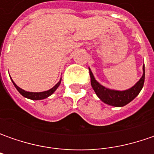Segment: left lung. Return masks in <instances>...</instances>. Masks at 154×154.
<instances>
[{"mask_svg":"<svg viewBox=\"0 0 154 154\" xmlns=\"http://www.w3.org/2000/svg\"><path fill=\"white\" fill-rule=\"evenodd\" d=\"M90 72V77H91V85L101 101L104 103H107L111 106L115 107H122L128 103H130L134 98H136V96L141 91L144 81H145V66L143 65V74L139 81L129 89L124 90V91H118V90H112L107 88L105 86L99 84L97 80H95L93 74L89 68Z\"/></svg>","mask_w":154,"mask_h":154,"instance_id":"1","label":"left lung"}]
</instances>
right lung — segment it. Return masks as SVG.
Masks as SVG:
<instances>
[{
	"label": "right lung",
	"instance_id": "add662e5",
	"mask_svg": "<svg viewBox=\"0 0 154 154\" xmlns=\"http://www.w3.org/2000/svg\"><path fill=\"white\" fill-rule=\"evenodd\" d=\"M11 80H12V79H11ZM12 81H13V83H14V85L15 88L18 90V92H20L23 97L29 98V99H32V100H41V99H45V98L50 97L51 94H53L54 92H56V90L58 88V86H60V84H61L62 79H60L59 82H58L56 85H55V86H53L51 89L48 90V91H45V92H26V91H25V90L21 89L20 87H19V86H17L14 82V80H12Z\"/></svg>",
	"mask_w": 154,
	"mask_h": 154
}]
</instances>
